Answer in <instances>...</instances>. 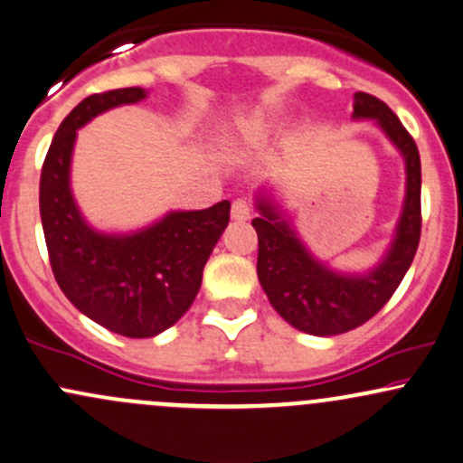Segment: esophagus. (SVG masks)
Returning <instances> with one entry per match:
<instances>
[{
    "instance_id": "34e87169",
    "label": "esophagus",
    "mask_w": 463,
    "mask_h": 463,
    "mask_svg": "<svg viewBox=\"0 0 463 463\" xmlns=\"http://www.w3.org/2000/svg\"><path fill=\"white\" fill-rule=\"evenodd\" d=\"M250 213H252V206H250L246 200L239 198V200L232 202V209H231L232 220H235V222H246V220H250Z\"/></svg>"
}]
</instances>
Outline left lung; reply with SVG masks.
Returning a JSON list of instances; mask_svg holds the SVG:
<instances>
[{"mask_svg":"<svg viewBox=\"0 0 463 463\" xmlns=\"http://www.w3.org/2000/svg\"><path fill=\"white\" fill-rule=\"evenodd\" d=\"M353 119H372L405 158V202L390 248L368 272L346 274L313 257L269 191L257 194L252 226L259 235L257 274L276 313L302 333L331 337L353 331L385 307L405 279L420 241V154L416 141L370 93H354Z\"/></svg>","mask_w":463,"mask_h":463,"instance_id":"left-lung-1","label":"left lung"}]
</instances>
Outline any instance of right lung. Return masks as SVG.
<instances>
[{
	"label": "right lung",
	"mask_w": 463,
	"mask_h": 463,
	"mask_svg": "<svg viewBox=\"0 0 463 463\" xmlns=\"http://www.w3.org/2000/svg\"><path fill=\"white\" fill-rule=\"evenodd\" d=\"M146 98L141 87L89 95L58 126L41 169V222L56 283L80 313L124 337H154L187 313L231 220L228 200L202 211H169L132 232H102L80 213L71 194L78 130Z\"/></svg>",
	"instance_id": "add662e5"
}]
</instances>
